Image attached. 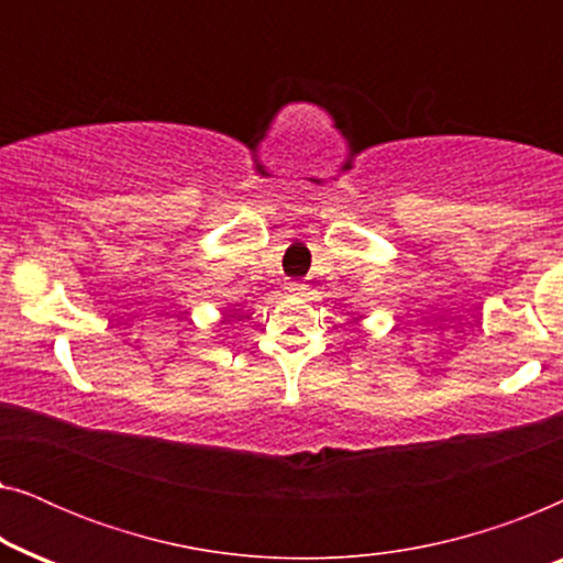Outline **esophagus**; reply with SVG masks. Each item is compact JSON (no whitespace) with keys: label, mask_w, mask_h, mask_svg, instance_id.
I'll use <instances>...</instances> for the list:
<instances>
[{"label":"esophagus","mask_w":563,"mask_h":563,"mask_svg":"<svg viewBox=\"0 0 563 563\" xmlns=\"http://www.w3.org/2000/svg\"><path fill=\"white\" fill-rule=\"evenodd\" d=\"M289 291V295H305V289H307V284H302V282H289L287 287H284Z\"/></svg>","instance_id":"obj_1"}]
</instances>
